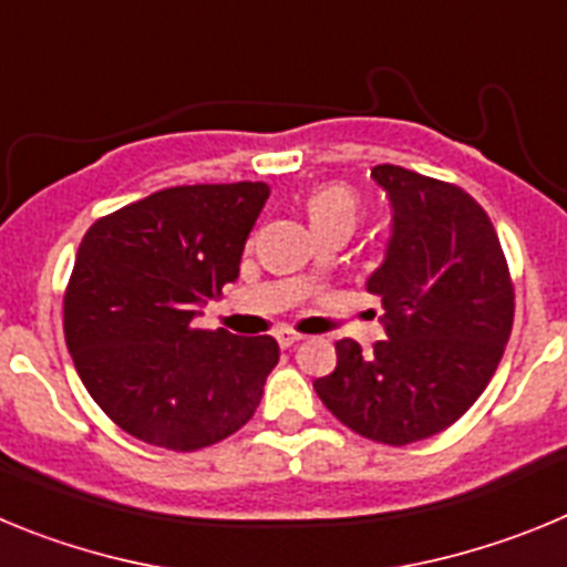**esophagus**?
Listing matches in <instances>:
<instances>
[{
    "instance_id": "obj_1",
    "label": "esophagus",
    "mask_w": 567,
    "mask_h": 567,
    "mask_svg": "<svg viewBox=\"0 0 567 567\" xmlns=\"http://www.w3.org/2000/svg\"><path fill=\"white\" fill-rule=\"evenodd\" d=\"M303 340V334H295V332H278V343L280 349H292L295 343H300Z\"/></svg>"
}]
</instances>
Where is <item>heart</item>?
<instances>
[{"mask_svg":"<svg viewBox=\"0 0 567 567\" xmlns=\"http://www.w3.org/2000/svg\"><path fill=\"white\" fill-rule=\"evenodd\" d=\"M307 213L312 227H327V224H343L352 229L358 218V198L346 187H323L309 195Z\"/></svg>","mask_w":567,"mask_h":567,"instance_id":"obj_1","label":"heart"}]
</instances>
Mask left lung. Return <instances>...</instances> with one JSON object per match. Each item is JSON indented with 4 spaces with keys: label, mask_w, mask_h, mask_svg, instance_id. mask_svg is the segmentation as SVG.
<instances>
[{
    "label": "left lung",
    "mask_w": 567,
    "mask_h": 567,
    "mask_svg": "<svg viewBox=\"0 0 567 567\" xmlns=\"http://www.w3.org/2000/svg\"><path fill=\"white\" fill-rule=\"evenodd\" d=\"M389 198L383 260L365 292L383 303L385 340L338 343V365L315 380L352 432L409 445L463 417L497 369L514 323V289L488 215L454 184L380 164Z\"/></svg>",
    "instance_id": "left-lung-1"
}]
</instances>
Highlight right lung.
I'll list each match as a JSON object with an SVG mask.
<instances>
[{
	"label": "right lung",
	"instance_id": "add662e5",
	"mask_svg": "<svg viewBox=\"0 0 567 567\" xmlns=\"http://www.w3.org/2000/svg\"><path fill=\"white\" fill-rule=\"evenodd\" d=\"M264 182L153 193L87 229L64 295V340L90 398L124 432L169 452L229 437L278 363L272 338L204 332L207 300L240 272Z\"/></svg>",
	"mask_w": 567,
	"mask_h": 567
}]
</instances>
